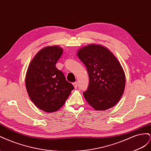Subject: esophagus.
Masks as SVG:
<instances>
[{
    "label": "esophagus",
    "mask_w": 151,
    "mask_h": 151,
    "mask_svg": "<svg viewBox=\"0 0 151 151\" xmlns=\"http://www.w3.org/2000/svg\"><path fill=\"white\" fill-rule=\"evenodd\" d=\"M73 86H74V87H75V88H76L77 87H78V83H77V82L73 83Z\"/></svg>",
    "instance_id": "esophagus-1"
}]
</instances>
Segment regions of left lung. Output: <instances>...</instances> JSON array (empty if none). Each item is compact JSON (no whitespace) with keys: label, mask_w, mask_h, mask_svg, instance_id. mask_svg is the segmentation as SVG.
Listing matches in <instances>:
<instances>
[{"label":"left lung","mask_w":151,"mask_h":151,"mask_svg":"<svg viewBox=\"0 0 151 151\" xmlns=\"http://www.w3.org/2000/svg\"><path fill=\"white\" fill-rule=\"evenodd\" d=\"M77 55L89 76L88 89L83 93L86 101L97 111L114 106L125 87V75L118 60L106 47L96 44L81 47Z\"/></svg>","instance_id":"8db88e82"}]
</instances>
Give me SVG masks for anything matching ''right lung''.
I'll use <instances>...</instances> for the list:
<instances>
[{"label":"right lung","mask_w":151,"mask_h":151,"mask_svg":"<svg viewBox=\"0 0 151 151\" xmlns=\"http://www.w3.org/2000/svg\"><path fill=\"white\" fill-rule=\"evenodd\" d=\"M63 52L58 46L44 47L32 60L26 75L29 98L38 108L47 113L61 108L74 89L63 73L55 67Z\"/></svg>","instance_id":"obj_1"}]
</instances>
